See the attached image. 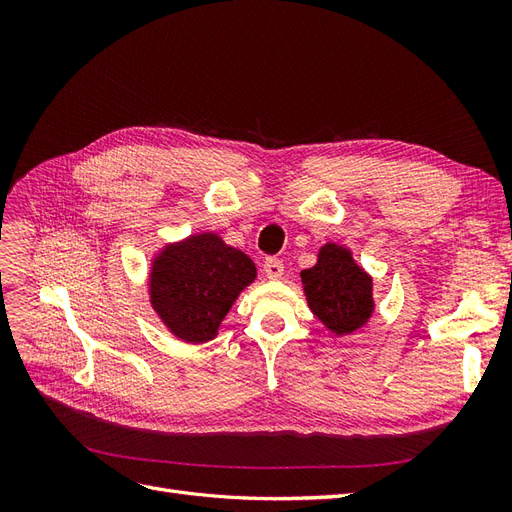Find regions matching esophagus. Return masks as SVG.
Wrapping results in <instances>:
<instances>
[{"label": "esophagus", "mask_w": 512, "mask_h": 512, "mask_svg": "<svg viewBox=\"0 0 512 512\" xmlns=\"http://www.w3.org/2000/svg\"><path fill=\"white\" fill-rule=\"evenodd\" d=\"M262 271L267 273L269 280H280V277L284 275V265H282V260H277V258H267V260H265V265H262Z\"/></svg>", "instance_id": "1"}]
</instances>
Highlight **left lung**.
<instances>
[{
	"label": "left lung",
	"instance_id": "left-lung-1",
	"mask_svg": "<svg viewBox=\"0 0 512 512\" xmlns=\"http://www.w3.org/2000/svg\"><path fill=\"white\" fill-rule=\"evenodd\" d=\"M301 282L309 309L335 335L354 333L374 314L371 277L342 245H322L316 265L301 271Z\"/></svg>",
	"mask_w": 512,
	"mask_h": 512
}]
</instances>
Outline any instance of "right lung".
Listing matches in <instances>:
<instances>
[{"label": "right lung", "mask_w": 512, "mask_h": 512, "mask_svg": "<svg viewBox=\"0 0 512 512\" xmlns=\"http://www.w3.org/2000/svg\"><path fill=\"white\" fill-rule=\"evenodd\" d=\"M254 280L250 256L226 245L215 232H200L164 245L153 258L149 299L177 339L205 344L218 335L228 309Z\"/></svg>", "instance_id": "right-lung-1"}]
</instances>
